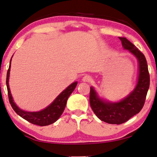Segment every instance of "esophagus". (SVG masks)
I'll return each mask as SVG.
<instances>
[{
	"label": "esophagus",
	"mask_w": 157,
	"mask_h": 157,
	"mask_svg": "<svg viewBox=\"0 0 157 157\" xmlns=\"http://www.w3.org/2000/svg\"><path fill=\"white\" fill-rule=\"evenodd\" d=\"M82 81L83 82H90L91 81V77L89 76V75H86V76L83 77Z\"/></svg>",
	"instance_id": "34e87169"
}]
</instances>
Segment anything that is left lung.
I'll return each mask as SVG.
<instances>
[{"instance_id": "left-lung-1", "label": "left lung", "mask_w": 157, "mask_h": 157, "mask_svg": "<svg viewBox=\"0 0 157 157\" xmlns=\"http://www.w3.org/2000/svg\"><path fill=\"white\" fill-rule=\"evenodd\" d=\"M122 46L136 58L139 64L137 83L134 89L123 99L112 102L101 98L93 86L90 88V105L94 113L101 121L111 124L127 121L143 108L149 88V74L144 55L124 37H119Z\"/></svg>"}]
</instances>
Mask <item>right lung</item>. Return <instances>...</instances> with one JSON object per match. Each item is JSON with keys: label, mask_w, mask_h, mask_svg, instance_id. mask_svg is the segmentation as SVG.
I'll return each instance as SVG.
<instances>
[{"label": "right lung", "mask_w": 157, "mask_h": 157, "mask_svg": "<svg viewBox=\"0 0 157 157\" xmlns=\"http://www.w3.org/2000/svg\"><path fill=\"white\" fill-rule=\"evenodd\" d=\"M13 57V56H12ZM11 59L10 61V65L7 72V77H6V86H7L8 98H9L10 104L11 105L12 108L16 111L17 114L22 117L23 119L26 120L30 123L36 124L40 126H48L50 124L54 123L59 119L62 113H63L64 109H65L66 102H67L68 98L74 91L75 88L77 85V81L72 83L71 84L68 86L65 90H63L54 101L49 104L48 106L39 111H27L23 109H21L17 106L16 103L14 102L13 96L10 94V90L9 88V76L10 71V63H11Z\"/></svg>", "instance_id": "add662e5"}]
</instances>
